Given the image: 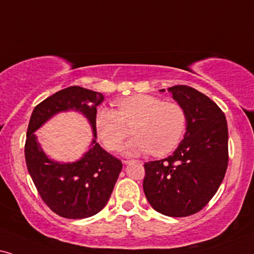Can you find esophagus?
Here are the masks:
<instances>
[{"label": "esophagus", "instance_id": "obj_1", "mask_svg": "<svg viewBox=\"0 0 254 254\" xmlns=\"http://www.w3.org/2000/svg\"><path fill=\"white\" fill-rule=\"evenodd\" d=\"M130 162H139V160H124V164H129Z\"/></svg>", "mask_w": 254, "mask_h": 254}]
</instances>
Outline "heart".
Here are the masks:
<instances>
[{"label": "heart", "mask_w": 254, "mask_h": 254, "mask_svg": "<svg viewBox=\"0 0 254 254\" xmlns=\"http://www.w3.org/2000/svg\"><path fill=\"white\" fill-rule=\"evenodd\" d=\"M115 104L116 111L102 108L95 116L96 131L108 150L120 149L127 136V125L132 124L134 136L123 146L124 155L163 156L181 142L186 127L182 105L143 94L121 98Z\"/></svg>", "instance_id": "1"}]
</instances>
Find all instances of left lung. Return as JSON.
I'll return each instance as SVG.
<instances>
[{"instance_id": "1", "label": "left lung", "mask_w": 254, "mask_h": 254, "mask_svg": "<svg viewBox=\"0 0 254 254\" xmlns=\"http://www.w3.org/2000/svg\"><path fill=\"white\" fill-rule=\"evenodd\" d=\"M168 90L185 110L186 132L171 156L144 164L143 189L157 212L188 217L199 212L223 182L229 131L224 112L207 96L188 85Z\"/></svg>"}]
</instances>
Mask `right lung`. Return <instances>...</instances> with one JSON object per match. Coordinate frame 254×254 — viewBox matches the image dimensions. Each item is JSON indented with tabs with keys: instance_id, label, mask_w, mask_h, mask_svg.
<instances>
[{
	"instance_id": "obj_1",
	"label": "right lung",
	"mask_w": 254,
	"mask_h": 254,
	"mask_svg": "<svg viewBox=\"0 0 254 254\" xmlns=\"http://www.w3.org/2000/svg\"><path fill=\"white\" fill-rule=\"evenodd\" d=\"M101 92L81 86L57 91L35 107L24 145L25 163L38 194L53 212L68 219L98 213L108 203L123 165L96 142L95 116L103 102ZM82 112L92 124L94 139L88 153L73 163L54 162L44 153L33 132L61 111Z\"/></svg>"
}]
</instances>
